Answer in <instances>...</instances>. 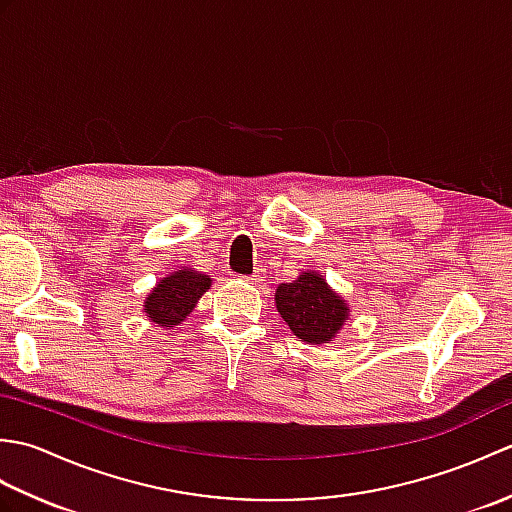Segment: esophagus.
Segmentation results:
<instances>
[{"label":"esophagus","instance_id":"obj_1","mask_svg":"<svg viewBox=\"0 0 512 512\" xmlns=\"http://www.w3.org/2000/svg\"><path fill=\"white\" fill-rule=\"evenodd\" d=\"M248 281H253V284H262V281H264V270H259V268H257L255 273L248 277Z\"/></svg>","mask_w":512,"mask_h":512}]
</instances>
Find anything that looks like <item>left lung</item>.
<instances>
[{"mask_svg":"<svg viewBox=\"0 0 512 512\" xmlns=\"http://www.w3.org/2000/svg\"><path fill=\"white\" fill-rule=\"evenodd\" d=\"M275 306L292 334L308 345L330 343L350 321L347 301L317 270H303L292 284H279Z\"/></svg>","mask_w":512,"mask_h":512,"instance_id":"left-lung-1","label":"left lung"}]
</instances>
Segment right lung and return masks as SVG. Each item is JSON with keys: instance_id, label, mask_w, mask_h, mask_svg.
Segmentation results:
<instances>
[{"instance_id": "right-lung-1", "label": "right lung", "mask_w": 512, "mask_h": 512, "mask_svg": "<svg viewBox=\"0 0 512 512\" xmlns=\"http://www.w3.org/2000/svg\"><path fill=\"white\" fill-rule=\"evenodd\" d=\"M211 284V275L200 273L191 266L173 270L149 290L143 306L145 317L158 328L173 330L189 317L204 292H209Z\"/></svg>"}]
</instances>
